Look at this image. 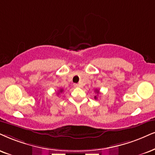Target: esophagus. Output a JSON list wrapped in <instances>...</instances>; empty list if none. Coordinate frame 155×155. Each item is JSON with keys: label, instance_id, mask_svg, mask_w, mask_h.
Here are the masks:
<instances>
[{"label": "esophagus", "instance_id": "1", "mask_svg": "<svg viewBox=\"0 0 155 155\" xmlns=\"http://www.w3.org/2000/svg\"><path fill=\"white\" fill-rule=\"evenodd\" d=\"M74 87H80V85H79V84L74 83Z\"/></svg>", "mask_w": 155, "mask_h": 155}]
</instances>
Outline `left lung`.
Segmentation results:
<instances>
[{
	"instance_id": "obj_1",
	"label": "left lung",
	"mask_w": 155,
	"mask_h": 155,
	"mask_svg": "<svg viewBox=\"0 0 155 155\" xmlns=\"http://www.w3.org/2000/svg\"><path fill=\"white\" fill-rule=\"evenodd\" d=\"M95 92H96L97 93H99V91H98V90H96V91H95ZM95 99H97L96 95H95Z\"/></svg>"
}]
</instances>
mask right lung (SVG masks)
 Listing matches in <instances>:
<instances>
[{"label":"right lung","mask_w":155,"mask_h":155,"mask_svg":"<svg viewBox=\"0 0 155 155\" xmlns=\"http://www.w3.org/2000/svg\"><path fill=\"white\" fill-rule=\"evenodd\" d=\"M62 91H63V90H62V89H60V92H59V93H62Z\"/></svg>","instance_id":"obj_1"}]
</instances>
